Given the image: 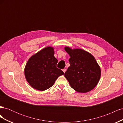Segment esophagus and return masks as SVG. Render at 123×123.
<instances>
[{"instance_id":"1","label":"esophagus","mask_w":123,"mask_h":123,"mask_svg":"<svg viewBox=\"0 0 123 123\" xmlns=\"http://www.w3.org/2000/svg\"><path fill=\"white\" fill-rule=\"evenodd\" d=\"M62 71H63V72H64V73H65L66 71V69H64L62 70Z\"/></svg>"}]
</instances>
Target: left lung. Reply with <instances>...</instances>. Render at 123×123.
Masks as SVG:
<instances>
[{
	"instance_id": "8db88e82",
	"label": "left lung",
	"mask_w": 123,
	"mask_h": 123,
	"mask_svg": "<svg viewBox=\"0 0 123 123\" xmlns=\"http://www.w3.org/2000/svg\"><path fill=\"white\" fill-rule=\"evenodd\" d=\"M70 55V67L64 76L70 86L80 93H86L98 85L101 70L94 57L88 52L81 49L65 47Z\"/></svg>"
}]
</instances>
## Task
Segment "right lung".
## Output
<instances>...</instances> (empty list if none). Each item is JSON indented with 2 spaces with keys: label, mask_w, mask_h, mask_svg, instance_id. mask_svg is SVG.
Instances as JSON below:
<instances>
[{
  "label": "right lung",
  "mask_w": 123,
  "mask_h": 123,
  "mask_svg": "<svg viewBox=\"0 0 123 123\" xmlns=\"http://www.w3.org/2000/svg\"><path fill=\"white\" fill-rule=\"evenodd\" d=\"M54 48L47 47L33 55L26 64L24 73L31 86L39 91H44L54 85L55 80L64 73L56 68L57 59Z\"/></svg>",
  "instance_id": "right-lung-1"
}]
</instances>
